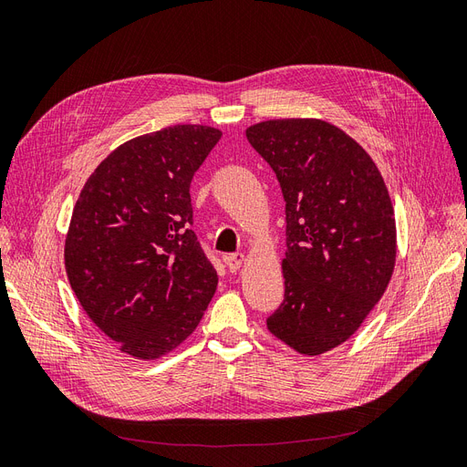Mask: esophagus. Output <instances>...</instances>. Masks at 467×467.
<instances>
[{"mask_svg": "<svg viewBox=\"0 0 467 467\" xmlns=\"http://www.w3.org/2000/svg\"><path fill=\"white\" fill-rule=\"evenodd\" d=\"M225 263H228V268L232 273H237L242 265L245 263L244 253H234V255H225Z\"/></svg>", "mask_w": 467, "mask_h": 467, "instance_id": "obj_1", "label": "esophagus"}]
</instances>
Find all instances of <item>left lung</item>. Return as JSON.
<instances>
[{
  "instance_id": "8db88e82",
  "label": "left lung",
  "mask_w": 467,
  "mask_h": 467,
  "mask_svg": "<svg viewBox=\"0 0 467 467\" xmlns=\"http://www.w3.org/2000/svg\"><path fill=\"white\" fill-rule=\"evenodd\" d=\"M245 136L286 201L285 302L266 327L300 355H323L348 341L388 290L398 257L388 187L368 151L321 119L265 120Z\"/></svg>"
}]
</instances>
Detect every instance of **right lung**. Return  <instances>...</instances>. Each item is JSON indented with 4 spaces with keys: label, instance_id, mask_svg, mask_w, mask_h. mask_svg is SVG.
I'll list each match as a JSON object with an SVG mask.
<instances>
[{
    "label": "right lung",
    "instance_id": "right-lung-1",
    "mask_svg": "<svg viewBox=\"0 0 467 467\" xmlns=\"http://www.w3.org/2000/svg\"><path fill=\"white\" fill-rule=\"evenodd\" d=\"M222 132L177 124L112 150L83 185L66 235L69 286L89 319L138 360L175 350L218 275L191 230V181Z\"/></svg>",
    "mask_w": 467,
    "mask_h": 467
}]
</instances>
